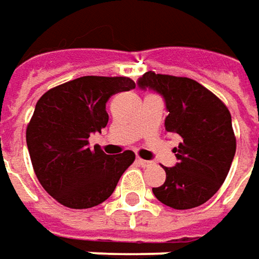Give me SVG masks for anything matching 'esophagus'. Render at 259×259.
<instances>
[{"label":"esophagus","mask_w":259,"mask_h":259,"mask_svg":"<svg viewBox=\"0 0 259 259\" xmlns=\"http://www.w3.org/2000/svg\"><path fill=\"white\" fill-rule=\"evenodd\" d=\"M138 164L141 165V167H144V168H148V167L154 165V161H148V160H141V158H138Z\"/></svg>","instance_id":"34e87169"}]
</instances>
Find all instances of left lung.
<instances>
[{
  "mask_svg": "<svg viewBox=\"0 0 259 259\" xmlns=\"http://www.w3.org/2000/svg\"><path fill=\"white\" fill-rule=\"evenodd\" d=\"M140 89L163 96L167 133L182 137L177 163L165 167V182L153 187L154 196L173 209H193L213 196L225 182L236 151L232 118L224 102L189 77L147 72Z\"/></svg>",
  "mask_w": 259,
  "mask_h": 259,
  "instance_id": "left-lung-1",
  "label": "left lung"
}]
</instances>
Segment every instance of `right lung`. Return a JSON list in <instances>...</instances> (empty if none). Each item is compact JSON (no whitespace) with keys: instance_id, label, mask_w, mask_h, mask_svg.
<instances>
[{"instance_id":"obj_1","label":"right lung","mask_w":259,"mask_h":259,"mask_svg":"<svg viewBox=\"0 0 259 259\" xmlns=\"http://www.w3.org/2000/svg\"><path fill=\"white\" fill-rule=\"evenodd\" d=\"M134 88L130 77L83 76L47 91L35 104L27 147L38 182L59 203L88 209L114 193L135 154L91 150L89 137L108 124V99Z\"/></svg>"}]
</instances>
